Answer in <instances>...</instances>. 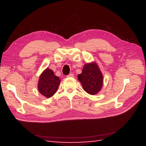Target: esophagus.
<instances>
[{
  "mask_svg": "<svg viewBox=\"0 0 146 146\" xmlns=\"http://www.w3.org/2000/svg\"><path fill=\"white\" fill-rule=\"evenodd\" d=\"M67 76L68 77H74V75H73V73H70L69 75H67Z\"/></svg>",
  "mask_w": 146,
  "mask_h": 146,
  "instance_id": "obj_1",
  "label": "esophagus"
}]
</instances>
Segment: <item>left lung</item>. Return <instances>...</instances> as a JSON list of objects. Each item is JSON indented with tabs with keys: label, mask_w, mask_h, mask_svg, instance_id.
Listing matches in <instances>:
<instances>
[{
	"label": "left lung",
	"mask_w": 146,
	"mask_h": 146,
	"mask_svg": "<svg viewBox=\"0 0 146 146\" xmlns=\"http://www.w3.org/2000/svg\"><path fill=\"white\" fill-rule=\"evenodd\" d=\"M78 79L84 90L90 95L97 94L103 85V76L95 63L85 64L82 73L78 75Z\"/></svg>",
	"instance_id": "left-lung-1"
}]
</instances>
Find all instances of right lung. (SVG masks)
I'll return each mask as SVG.
<instances>
[{
    "label": "right lung",
    "mask_w": 146,
    "mask_h": 146,
    "mask_svg": "<svg viewBox=\"0 0 146 146\" xmlns=\"http://www.w3.org/2000/svg\"><path fill=\"white\" fill-rule=\"evenodd\" d=\"M60 83V78L55 76L51 70L47 68L39 77L38 90L46 97H51L57 92Z\"/></svg>",
    "instance_id": "1"
}]
</instances>
